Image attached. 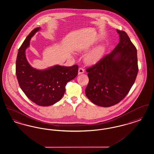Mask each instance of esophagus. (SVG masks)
<instances>
[{
  "mask_svg": "<svg viewBox=\"0 0 154 154\" xmlns=\"http://www.w3.org/2000/svg\"><path fill=\"white\" fill-rule=\"evenodd\" d=\"M79 74H84L85 73V71H84V69H82V68H79Z\"/></svg>",
  "mask_w": 154,
  "mask_h": 154,
  "instance_id": "esophagus-1",
  "label": "esophagus"
}]
</instances>
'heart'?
<instances>
[{
    "label": "heart",
    "mask_w": 154,
    "mask_h": 154,
    "mask_svg": "<svg viewBox=\"0 0 154 154\" xmlns=\"http://www.w3.org/2000/svg\"><path fill=\"white\" fill-rule=\"evenodd\" d=\"M87 49L88 48H86L85 50H87ZM105 50L106 47L104 45H99L96 47L85 55L84 61L89 65L95 64L102 58Z\"/></svg>",
    "instance_id": "b5f03b06"
}]
</instances>
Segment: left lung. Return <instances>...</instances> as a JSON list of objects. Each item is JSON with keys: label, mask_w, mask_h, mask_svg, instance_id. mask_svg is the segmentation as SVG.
Masks as SVG:
<instances>
[{"label": "left lung", "mask_w": 154, "mask_h": 154, "mask_svg": "<svg viewBox=\"0 0 154 154\" xmlns=\"http://www.w3.org/2000/svg\"><path fill=\"white\" fill-rule=\"evenodd\" d=\"M119 42L110 54L88 69L85 95L96 105L108 107L120 102L138 73L137 50L126 33L117 30Z\"/></svg>", "instance_id": "obj_1"}]
</instances>
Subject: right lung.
<instances>
[{"label":"right lung","mask_w":154,"mask_h":154,"mask_svg":"<svg viewBox=\"0 0 154 154\" xmlns=\"http://www.w3.org/2000/svg\"><path fill=\"white\" fill-rule=\"evenodd\" d=\"M40 28L33 30L18 50L16 60V75L20 88L31 101L41 106H49L60 100L66 84L78 74L79 66L55 65L44 70L30 66L25 52L30 40Z\"/></svg>","instance_id":"add662e5"}]
</instances>
